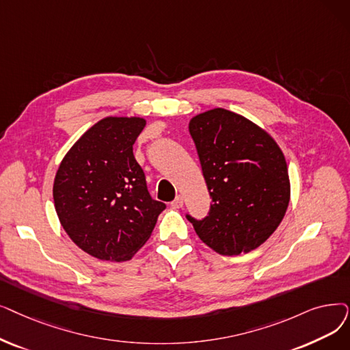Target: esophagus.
Wrapping results in <instances>:
<instances>
[{
  "label": "esophagus",
  "mask_w": 350,
  "mask_h": 350,
  "mask_svg": "<svg viewBox=\"0 0 350 350\" xmlns=\"http://www.w3.org/2000/svg\"><path fill=\"white\" fill-rule=\"evenodd\" d=\"M172 206H173V207H176V208L183 207V197H181V196H177L176 199L172 202Z\"/></svg>",
  "instance_id": "obj_1"
}]
</instances>
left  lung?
Returning a JSON list of instances; mask_svg holds the SVG:
<instances>
[{
    "label": "left lung",
    "mask_w": 350,
    "mask_h": 350,
    "mask_svg": "<svg viewBox=\"0 0 350 350\" xmlns=\"http://www.w3.org/2000/svg\"><path fill=\"white\" fill-rule=\"evenodd\" d=\"M189 131L211 204L203 220L190 215L187 220L220 254L259 247L278 229L291 200L283 151L263 129L224 109L194 116Z\"/></svg>",
    "instance_id": "obj_1"
}]
</instances>
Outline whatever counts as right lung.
Listing matches in <instances>:
<instances>
[{"label":"right lung","mask_w":350,"mask_h":350,"mask_svg":"<svg viewBox=\"0 0 350 350\" xmlns=\"http://www.w3.org/2000/svg\"><path fill=\"white\" fill-rule=\"evenodd\" d=\"M144 126L140 117L100 120L68 150L54 178V206L63 229L100 260H130L165 208L151 199L133 154Z\"/></svg>","instance_id":"add662e5"}]
</instances>
